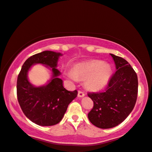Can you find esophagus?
<instances>
[{
    "label": "esophagus",
    "instance_id": "esophagus-1",
    "mask_svg": "<svg viewBox=\"0 0 152 152\" xmlns=\"http://www.w3.org/2000/svg\"><path fill=\"white\" fill-rule=\"evenodd\" d=\"M85 96V94L84 92L81 91H78V96L79 97H83V96Z\"/></svg>",
    "mask_w": 152,
    "mask_h": 152
}]
</instances>
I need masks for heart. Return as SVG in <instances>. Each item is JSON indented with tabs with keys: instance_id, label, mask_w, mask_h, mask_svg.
I'll return each instance as SVG.
<instances>
[{
	"instance_id": "obj_1",
	"label": "heart",
	"mask_w": 152,
	"mask_h": 152,
	"mask_svg": "<svg viewBox=\"0 0 152 152\" xmlns=\"http://www.w3.org/2000/svg\"><path fill=\"white\" fill-rule=\"evenodd\" d=\"M111 73V68L108 64L102 61L94 60L76 65L72 71L68 72V77L74 81L85 80L86 88L96 91L107 84Z\"/></svg>"
}]
</instances>
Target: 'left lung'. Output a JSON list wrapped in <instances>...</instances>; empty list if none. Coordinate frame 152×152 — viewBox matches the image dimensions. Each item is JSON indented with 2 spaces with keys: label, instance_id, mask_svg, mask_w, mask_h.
Returning <instances> with one entry per match:
<instances>
[{
  "label": "left lung",
  "instance_id": "obj_1",
  "mask_svg": "<svg viewBox=\"0 0 152 152\" xmlns=\"http://www.w3.org/2000/svg\"><path fill=\"white\" fill-rule=\"evenodd\" d=\"M116 72L105 91L88 93L94 106L88 114L92 124L102 129L112 128L126 118L134 107L138 94L137 75L127 61L110 54Z\"/></svg>",
  "mask_w": 152,
  "mask_h": 152
}]
</instances>
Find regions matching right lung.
<instances>
[{"label": "right lung", "instance_id": "add662e5", "mask_svg": "<svg viewBox=\"0 0 152 152\" xmlns=\"http://www.w3.org/2000/svg\"><path fill=\"white\" fill-rule=\"evenodd\" d=\"M60 53L45 50L28 58L22 66L17 80L18 101L23 113L33 123L51 126L61 121L69 103L77 97V91H69L63 86L58 69ZM37 63L52 71V78L45 85L35 87L28 79V72Z\"/></svg>", "mask_w": 152, "mask_h": 152}]
</instances>
